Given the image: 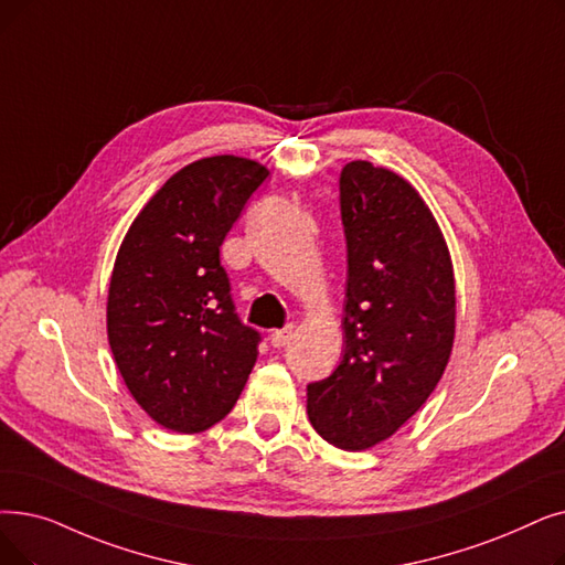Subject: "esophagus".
<instances>
[{
    "mask_svg": "<svg viewBox=\"0 0 565 565\" xmlns=\"http://www.w3.org/2000/svg\"><path fill=\"white\" fill-rule=\"evenodd\" d=\"M292 332H296V326H292V323L281 328V330H273V332H269V343H273L275 349H281V347H286V343L290 341Z\"/></svg>",
    "mask_w": 565,
    "mask_h": 565,
    "instance_id": "1",
    "label": "esophagus"
}]
</instances>
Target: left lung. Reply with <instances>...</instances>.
Returning <instances> with one entry per match:
<instances>
[{"label":"left lung","mask_w":565,"mask_h":565,"mask_svg":"<svg viewBox=\"0 0 565 565\" xmlns=\"http://www.w3.org/2000/svg\"><path fill=\"white\" fill-rule=\"evenodd\" d=\"M349 279L337 370L307 385L313 429L341 450L395 434L446 372L455 275L434 214L404 178L370 161L339 175Z\"/></svg>","instance_id":"obj_1"}]
</instances>
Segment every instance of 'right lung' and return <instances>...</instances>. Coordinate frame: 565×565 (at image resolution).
Instances as JSON below:
<instances>
[{
  "label": "right lung",
  "instance_id": "1",
  "mask_svg": "<svg viewBox=\"0 0 565 565\" xmlns=\"http://www.w3.org/2000/svg\"><path fill=\"white\" fill-rule=\"evenodd\" d=\"M269 170L233 154L193 161L136 216L108 288V341L154 423L199 434L224 420L260 334L235 313L218 247Z\"/></svg>",
  "mask_w": 565,
  "mask_h": 565
}]
</instances>
